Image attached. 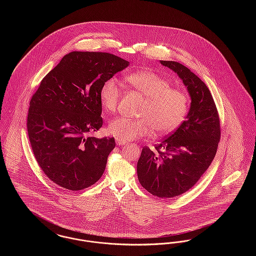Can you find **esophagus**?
I'll return each mask as SVG.
<instances>
[{
  "label": "esophagus",
  "instance_id": "esophagus-1",
  "mask_svg": "<svg viewBox=\"0 0 256 256\" xmlns=\"http://www.w3.org/2000/svg\"><path fill=\"white\" fill-rule=\"evenodd\" d=\"M116 144L119 146H124V145H126V142L120 140V139H116Z\"/></svg>",
  "mask_w": 256,
  "mask_h": 256
}]
</instances>
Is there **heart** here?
<instances>
[{
  "mask_svg": "<svg viewBox=\"0 0 256 256\" xmlns=\"http://www.w3.org/2000/svg\"><path fill=\"white\" fill-rule=\"evenodd\" d=\"M124 80L146 98L139 112L141 118L118 117L110 121L108 132L112 136L132 141L152 134L154 128L158 134H168L180 126L188 110V98L183 91L172 88L169 80L152 70L136 71L126 74ZM121 92L120 82L115 78L102 84L98 97L106 113L116 111Z\"/></svg>",
  "mask_w": 256,
  "mask_h": 256,
  "instance_id": "b5f03b06",
  "label": "heart"
}]
</instances>
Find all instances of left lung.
<instances>
[{"label":"left lung","mask_w":256,"mask_h":256,"mask_svg":"<svg viewBox=\"0 0 256 256\" xmlns=\"http://www.w3.org/2000/svg\"><path fill=\"white\" fill-rule=\"evenodd\" d=\"M178 74L191 97L186 120L156 150L144 146L137 163L139 182L152 195L170 198L191 189L215 158L220 138L219 114L206 84L176 61L160 60Z\"/></svg>","instance_id":"8db88e82"}]
</instances>
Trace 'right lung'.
<instances>
[{
    "mask_svg": "<svg viewBox=\"0 0 256 256\" xmlns=\"http://www.w3.org/2000/svg\"><path fill=\"white\" fill-rule=\"evenodd\" d=\"M128 64L110 52H72L41 80L26 126L37 163L52 182L78 191L102 176L115 140L89 135L102 126L98 93Z\"/></svg>",
    "mask_w": 256,
    "mask_h": 256,
    "instance_id": "obj_1",
    "label": "right lung"
}]
</instances>
